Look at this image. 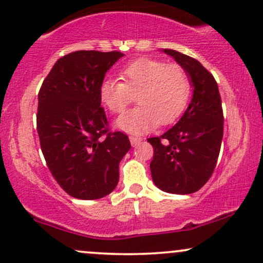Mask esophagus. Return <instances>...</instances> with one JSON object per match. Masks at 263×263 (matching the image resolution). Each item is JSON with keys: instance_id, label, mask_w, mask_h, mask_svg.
Here are the masks:
<instances>
[{"instance_id": "obj_1", "label": "esophagus", "mask_w": 263, "mask_h": 263, "mask_svg": "<svg viewBox=\"0 0 263 263\" xmlns=\"http://www.w3.org/2000/svg\"><path fill=\"white\" fill-rule=\"evenodd\" d=\"M142 140H143V138L142 137H136V136H131V137H129V142H131V144L134 145V147H136V145H138L142 142Z\"/></svg>"}]
</instances>
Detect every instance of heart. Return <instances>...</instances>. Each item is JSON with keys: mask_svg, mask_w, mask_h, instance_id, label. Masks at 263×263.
I'll return each mask as SVG.
<instances>
[{"mask_svg": "<svg viewBox=\"0 0 263 263\" xmlns=\"http://www.w3.org/2000/svg\"><path fill=\"white\" fill-rule=\"evenodd\" d=\"M121 81L105 78L100 83L101 103L110 112L121 114L135 99L140 104L120 116L116 126L129 134H143L158 123L175 121L190 98L189 76L181 66L143 58L128 63L120 72Z\"/></svg>", "mask_w": 263, "mask_h": 263, "instance_id": "1", "label": "heart"}]
</instances>
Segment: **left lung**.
Returning a JSON list of instances; mask_svg holds the SVG:
<instances>
[{"mask_svg": "<svg viewBox=\"0 0 263 263\" xmlns=\"http://www.w3.org/2000/svg\"><path fill=\"white\" fill-rule=\"evenodd\" d=\"M187 73L194 94L175 126L148 138L154 154L151 173L157 187L169 194L198 191L216 167L223 138V109L214 77L197 60L164 49Z\"/></svg>", "mask_w": 263, "mask_h": 263, "instance_id": "8db88e82", "label": "left lung"}]
</instances>
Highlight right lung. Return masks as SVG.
Wrapping results in <instances>:
<instances>
[{
    "label": "right lung",
    "instance_id": "1",
    "mask_svg": "<svg viewBox=\"0 0 263 263\" xmlns=\"http://www.w3.org/2000/svg\"><path fill=\"white\" fill-rule=\"evenodd\" d=\"M122 52L81 50L56 61L37 96L36 128L47 167L69 196L98 200L119 182V164L131 148L110 132L100 83Z\"/></svg>",
    "mask_w": 263,
    "mask_h": 263
}]
</instances>
